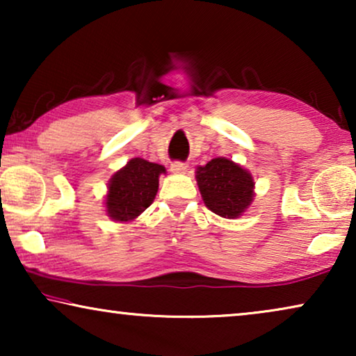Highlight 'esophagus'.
<instances>
[{"instance_id": "1", "label": "esophagus", "mask_w": 356, "mask_h": 356, "mask_svg": "<svg viewBox=\"0 0 356 356\" xmlns=\"http://www.w3.org/2000/svg\"><path fill=\"white\" fill-rule=\"evenodd\" d=\"M170 168H172L173 173H186L188 172V165L183 162H173Z\"/></svg>"}]
</instances>
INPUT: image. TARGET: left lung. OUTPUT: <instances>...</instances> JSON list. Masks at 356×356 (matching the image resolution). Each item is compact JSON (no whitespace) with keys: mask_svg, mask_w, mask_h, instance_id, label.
Instances as JSON below:
<instances>
[{"mask_svg":"<svg viewBox=\"0 0 356 356\" xmlns=\"http://www.w3.org/2000/svg\"><path fill=\"white\" fill-rule=\"evenodd\" d=\"M196 181L206 207L223 218L241 217L256 196L252 175L225 157L197 167Z\"/></svg>","mask_w":356,"mask_h":356,"instance_id":"8db88e82","label":"left lung"}]
</instances>
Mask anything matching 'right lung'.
<instances>
[{
	"mask_svg": "<svg viewBox=\"0 0 356 356\" xmlns=\"http://www.w3.org/2000/svg\"><path fill=\"white\" fill-rule=\"evenodd\" d=\"M162 173H167L163 165L140 157L131 159L111 175L105 196L106 216L113 222H134L154 202Z\"/></svg>",
	"mask_w": 356,
	"mask_h": 356,
	"instance_id": "1",
	"label": "right lung"
}]
</instances>
